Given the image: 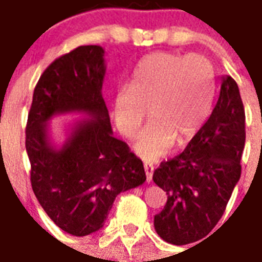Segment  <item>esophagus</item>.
<instances>
[{
	"mask_svg": "<svg viewBox=\"0 0 262 262\" xmlns=\"http://www.w3.org/2000/svg\"><path fill=\"white\" fill-rule=\"evenodd\" d=\"M144 170H145V177H147V181L151 183L152 181V173H154V166L149 165V163H144Z\"/></svg>",
	"mask_w": 262,
	"mask_h": 262,
	"instance_id": "34e87169",
	"label": "esophagus"
}]
</instances>
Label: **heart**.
<instances>
[{
	"mask_svg": "<svg viewBox=\"0 0 262 262\" xmlns=\"http://www.w3.org/2000/svg\"><path fill=\"white\" fill-rule=\"evenodd\" d=\"M213 91V67L203 56L152 53L137 66L132 88L115 96L118 130L135 137L149 108L152 121L136 140L135 151L145 161H158L174 141L185 144L198 135L210 111Z\"/></svg>",
	"mask_w": 262,
	"mask_h": 262,
	"instance_id": "heart-1",
	"label": "heart"
}]
</instances>
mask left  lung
I'll use <instances>...</instances> for the list:
<instances>
[{"label":"left lung","instance_id":"8db88e82","mask_svg":"<svg viewBox=\"0 0 262 262\" xmlns=\"http://www.w3.org/2000/svg\"><path fill=\"white\" fill-rule=\"evenodd\" d=\"M245 108L235 79L223 77L219 100L206 123L176 158L154 171L166 192L154 227L163 241L183 246L207 236L223 217L241 179Z\"/></svg>","mask_w":262,"mask_h":262}]
</instances>
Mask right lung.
<instances>
[{
  "instance_id": "obj_1",
  "label": "right lung",
  "mask_w": 262,
  "mask_h": 262,
  "mask_svg": "<svg viewBox=\"0 0 262 262\" xmlns=\"http://www.w3.org/2000/svg\"><path fill=\"white\" fill-rule=\"evenodd\" d=\"M104 77V49L99 45L60 56L39 78L27 119L33 191L52 221L74 236L103 228L115 198L145 181L141 159L113 135L101 95ZM73 112L87 118L74 123L56 147L47 123Z\"/></svg>"
}]
</instances>
